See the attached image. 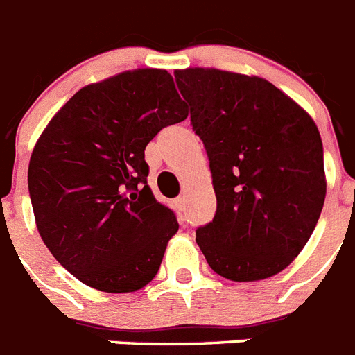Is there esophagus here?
Wrapping results in <instances>:
<instances>
[{
  "label": "esophagus",
  "mask_w": 355,
  "mask_h": 355,
  "mask_svg": "<svg viewBox=\"0 0 355 355\" xmlns=\"http://www.w3.org/2000/svg\"><path fill=\"white\" fill-rule=\"evenodd\" d=\"M174 207H175V210H180V212H183V209H184V196H180V198L174 199Z\"/></svg>",
  "instance_id": "1"
}]
</instances>
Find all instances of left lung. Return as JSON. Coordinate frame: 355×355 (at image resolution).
Listing matches in <instances>:
<instances>
[{"instance_id":"8db88e82","label":"left lung","mask_w":355,"mask_h":355,"mask_svg":"<svg viewBox=\"0 0 355 355\" xmlns=\"http://www.w3.org/2000/svg\"><path fill=\"white\" fill-rule=\"evenodd\" d=\"M190 121L210 161L218 209L196 241L216 274L259 281L294 261L327 196L314 119L257 76L175 70Z\"/></svg>"}]
</instances>
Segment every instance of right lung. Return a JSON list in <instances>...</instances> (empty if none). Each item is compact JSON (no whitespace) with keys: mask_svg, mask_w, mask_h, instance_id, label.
<instances>
[{"mask_svg":"<svg viewBox=\"0 0 355 355\" xmlns=\"http://www.w3.org/2000/svg\"><path fill=\"white\" fill-rule=\"evenodd\" d=\"M189 110L166 70L83 87L46 125L28 163L37 230L81 283L136 292L159 270L178 219L146 184L145 146Z\"/></svg>","mask_w":355,"mask_h":355,"instance_id":"obj_1","label":"right lung"}]
</instances>
